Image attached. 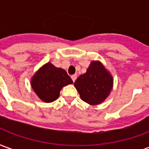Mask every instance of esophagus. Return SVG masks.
I'll return each instance as SVG.
<instances>
[{
	"label": "esophagus",
	"instance_id": "34e87169",
	"mask_svg": "<svg viewBox=\"0 0 149 149\" xmlns=\"http://www.w3.org/2000/svg\"><path fill=\"white\" fill-rule=\"evenodd\" d=\"M77 75H72V76L71 78H72V81H73V82H74L76 80H77Z\"/></svg>",
	"mask_w": 149,
	"mask_h": 149
}]
</instances>
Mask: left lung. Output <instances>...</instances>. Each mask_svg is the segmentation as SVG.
<instances>
[{"instance_id": "1", "label": "left lung", "mask_w": 149, "mask_h": 149, "mask_svg": "<svg viewBox=\"0 0 149 149\" xmlns=\"http://www.w3.org/2000/svg\"><path fill=\"white\" fill-rule=\"evenodd\" d=\"M112 76L99 61H93L87 72L74 82L81 98L89 104H99L106 99L112 88Z\"/></svg>"}]
</instances>
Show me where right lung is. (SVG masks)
<instances>
[{
    "label": "right lung",
    "mask_w": 149,
    "mask_h": 149,
    "mask_svg": "<svg viewBox=\"0 0 149 149\" xmlns=\"http://www.w3.org/2000/svg\"><path fill=\"white\" fill-rule=\"evenodd\" d=\"M31 84L40 100L52 102L58 98L62 88L72 84V81L65 70L47 63L36 72Z\"/></svg>",
    "instance_id": "1"
}]
</instances>
